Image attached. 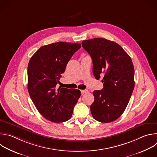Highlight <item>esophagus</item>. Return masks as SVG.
Here are the masks:
<instances>
[{
    "mask_svg": "<svg viewBox=\"0 0 157 157\" xmlns=\"http://www.w3.org/2000/svg\"><path fill=\"white\" fill-rule=\"evenodd\" d=\"M88 92V90H87V89H84V90H81V94H85V93H86V92Z\"/></svg>",
    "mask_w": 157,
    "mask_h": 157,
    "instance_id": "1",
    "label": "esophagus"
}]
</instances>
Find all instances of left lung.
<instances>
[{
	"instance_id": "obj_1",
	"label": "left lung",
	"mask_w": 157,
	"mask_h": 157,
	"mask_svg": "<svg viewBox=\"0 0 157 157\" xmlns=\"http://www.w3.org/2000/svg\"><path fill=\"white\" fill-rule=\"evenodd\" d=\"M82 46L92 58L95 79L103 76V88L93 92L94 101L90 107L92 115L99 122H112L123 113L133 92L132 62L119 44L106 39L85 40Z\"/></svg>"
}]
</instances>
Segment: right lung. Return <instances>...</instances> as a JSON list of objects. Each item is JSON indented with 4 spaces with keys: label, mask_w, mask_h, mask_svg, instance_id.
Here are the masks:
<instances>
[{
    "label": "right lung",
    "mask_w": 157,
    "mask_h": 157,
    "mask_svg": "<svg viewBox=\"0 0 157 157\" xmlns=\"http://www.w3.org/2000/svg\"><path fill=\"white\" fill-rule=\"evenodd\" d=\"M81 47L79 43L63 42L44 45L29 62V94L40 115L50 121L61 123L70 120L81 96L78 89L57 88L68 62Z\"/></svg>",
    "instance_id": "add662e5"
}]
</instances>
